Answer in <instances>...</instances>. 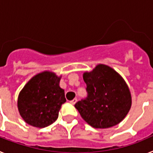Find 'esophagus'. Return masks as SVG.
Wrapping results in <instances>:
<instances>
[{"mask_svg":"<svg viewBox=\"0 0 153 153\" xmlns=\"http://www.w3.org/2000/svg\"><path fill=\"white\" fill-rule=\"evenodd\" d=\"M76 102H77V99L74 98V100H72L70 101V103L73 104V105H74V104H75Z\"/></svg>","mask_w":153,"mask_h":153,"instance_id":"1","label":"esophagus"}]
</instances>
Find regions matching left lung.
Wrapping results in <instances>:
<instances>
[{"mask_svg": "<svg viewBox=\"0 0 153 153\" xmlns=\"http://www.w3.org/2000/svg\"><path fill=\"white\" fill-rule=\"evenodd\" d=\"M87 97L74 105L81 117L97 129H106L120 123L132 105L129 89L123 78L109 66L98 64L85 72Z\"/></svg>", "mask_w": 153, "mask_h": 153, "instance_id": "1", "label": "left lung"}]
</instances>
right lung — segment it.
Segmentation results:
<instances>
[{
  "mask_svg": "<svg viewBox=\"0 0 153 153\" xmlns=\"http://www.w3.org/2000/svg\"><path fill=\"white\" fill-rule=\"evenodd\" d=\"M60 78L54 73L44 71L31 78L20 92L17 107L27 123L44 128L56 121L62 104L66 102Z\"/></svg>",
  "mask_w": 153,
  "mask_h": 153,
  "instance_id": "add662e5",
  "label": "right lung"
}]
</instances>
